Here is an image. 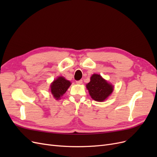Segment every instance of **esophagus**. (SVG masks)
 <instances>
[{
    "label": "esophagus",
    "instance_id": "esophagus-1",
    "mask_svg": "<svg viewBox=\"0 0 157 157\" xmlns=\"http://www.w3.org/2000/svg\"><path fill=\"white\" fill-rule=\"evenodd\" d=\"M76 82H77V84H81L82 83V80H77V81H76Z\"/></svg>",
    "mask_w": 157,
    "mask_h": 157
}]
</instances>
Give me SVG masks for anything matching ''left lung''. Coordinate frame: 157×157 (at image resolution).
Masks as SVG:
<instances>
[{
	"label": "left lung",
	"instance_id": "left-lung-1",
	"mask_svg": "<svg viewBox=\"0 0 157 157\" xmlns=\"http://www.w3.org/2000/svg\"><path fill=\"white\" fill-rule=\"evenodd\" d=\"M90 96L96 101L101 102L110 96L114 86L102 78L100 75L94 74L90 77V81L86 84Z\"/></svg>",
	"mask_w": 157,
	"mask_h": 157
}]
</instances>
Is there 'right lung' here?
<instances>
[{"instance_id": "right-lung-1", "label": "right lung", "mask_w": 157, "mask_h": 157, "mask_svg": "<svg viewBox=\"0 0 157 157\" xmlns=\"http://www.w3.org/2000/svg\"><path fill=\"white\" fill-rule=\"evenodd\" d=\"M71 82L63 77H59L50 85V91L56 99H59L71 86Z\"/></svg>"}]
</instances>
